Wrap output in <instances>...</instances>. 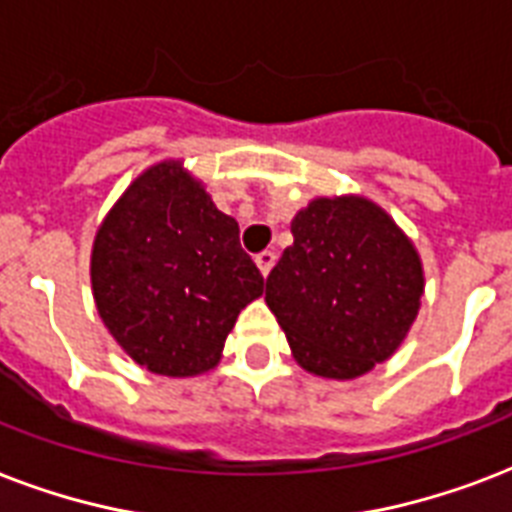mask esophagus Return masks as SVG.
Masks as SVG:
<instances>
[{"label": "esophagus", "instance_id": "1", "mask_svg": "<svg viewBox=\"0 0 512 512\" xmlns=\"http://www.w3.org/2000/svg\"><path fill=\"white\" fill-rule=\"evenodd\" d=\"M275 253L272 251H261V253H256V267H259V272L264 277L269 275V272H272V267H275Z\"/></svg>", "mask_w": 512, "mask_h": 512}]
</instances>
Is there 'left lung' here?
<instances>
[{
  "label": "left lung",
  "mask_w": 512,
  "mask_h": 512,
  "mask_svg": "<svg viewBox=\"0 0 512 512\" xmlns=\"http://www.w3.org/2000/svg\"><path fill=\"white\" fill-rule=\"evenodd\" d=\"M267 277V307L293 360L323 379H358L395 355L417 320L425 269L417 248L360 194L315 197L291 221Z\"/></svg>",
  "instance_id": "8db88e82"
}]
</instances>
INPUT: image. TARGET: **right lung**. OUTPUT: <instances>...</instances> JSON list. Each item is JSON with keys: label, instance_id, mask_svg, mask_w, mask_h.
Wrapping results in <instances>:
<instances>
[{"label": "right lung", "instance_id": "obj_1", "mask_svg": "<svg viewBox=\"0 0 512 512\" xmlns=\"http://www.w3.org/2000/svg\"><path fill=\"white\" fill-rule=\"evenodd\" d=\"M95 310L138 366L200 376L219 366L264 277L240 227L181 160L146 168L106 213L90 253Z\"/></svg>", "mask_w": 512, "mask_h": 512}]
</instances>
